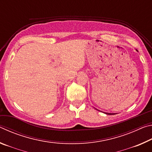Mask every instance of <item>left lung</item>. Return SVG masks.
Masks as SVG:
<instances>
[{"label": "left lung", "instance_id": "obj_1", "mask_svg": "<svg viewBox=\"0 0 152 152\" xmlns=\"http://www.w3.org/2000/svg\"><path fill=\"white\" fill-rule=\"evenodd\" d=\"M107 115H112V113H106Z\"/></svg>", "mask_w": 152, "mask_h": 152}]
</instances>
